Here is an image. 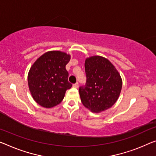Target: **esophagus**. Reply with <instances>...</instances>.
Here are the masks:
<instances>
[{
  "mask_svg": "<svg viewBox=\"0 0 156 156\" xmlns=\"http://www.w3.org/2000/svg\"><path fill=\"white\" fill-rule=\"evenodd\" d=\"M73 87L77 88L79 87V83H78V82L74 83V84H73Z\"/></svg>",
  "mask_w": 156,
  "mask_h": 156,
  "instance_id": "esophagus-1",
  "label": "esophagus"
}]
</instances>
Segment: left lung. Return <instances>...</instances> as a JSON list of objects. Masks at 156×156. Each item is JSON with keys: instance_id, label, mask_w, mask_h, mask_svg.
<instances>
[{"instance_id": "obj_1", "label": "left lung", "mask_w": 156, "mask_h": 156, "mask_svg": "<svg viewBox=\"0 0 156 156\" xmlns=\"http://www.w3.org/2000/svg\"><path fill=\"white\" fill-rule=\"evenodd\" d=\"M86 82L79 89L81 101L86 108L100 113L112 107L121 91L122 79L108 59L93 56L85 61Z\"/></svg>"}]
</instances>
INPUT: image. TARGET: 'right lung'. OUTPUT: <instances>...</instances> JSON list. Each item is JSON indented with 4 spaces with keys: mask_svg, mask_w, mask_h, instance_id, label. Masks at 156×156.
Segmentation results:
<instances>
[{
    "mask_svg": "<svg viewBox=\"0 0 156 156\" xmlns=\"http://www.w3.org/2000/svg\"><path fill=\"white\" fill-rule=\"evenodd\" d=\"M70 58L66 52L49 51L32 65L28 75V88L40 106L44 108L56 106L63 100L66 90L72 87L66 69Z\"/></svg>",
    "mask_w": 156,
    "mask_h": 156,
    "instance_id": "right-lung-1",
    "label": "right lung"
}]
</instances>
